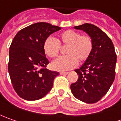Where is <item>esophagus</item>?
Returning <instances> with one entry per match:
<instances>
[{
    "label": "esophagus",
    "mask_w": 121,
    "mask_h": 121,
    "mask_svg": "<svg viewBox=\"0 0 121 121\" xmlns=\"http://www.w3.org/2000/svg\"><path fill=\"white\" fill-rule=\"evenodd\" d=\"M68 72H61L60 74L61 75H67V74H68Z\"/></svg>",
    "instance_id": "esophagus-1"
}]
</instances>
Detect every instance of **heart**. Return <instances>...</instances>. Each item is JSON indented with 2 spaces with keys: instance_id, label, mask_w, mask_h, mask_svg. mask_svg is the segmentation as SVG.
Segmentation results:
<instances>
[{
  "instance_id": "1",
  "label": "heart",
  "mask_w": 121,
  "mask_h": 121,
  "mask_svg": "<svg viewBox=\"0 0 121 121\" xmlns=\"http://www.w3.org/2000/svg\"><path fill=\"white\" fill-rule=\"evenodd\" d=\"M58 41L62 47H68L67 56L58 57L52 64L53 69L65 71L73 68L78 64H83L90 58L93 50V41L88 35H82L80 33L67 30L58 35ZM52 37L45 40L43 51L45 55L53 58L57 56L60 51V45Z\"/></svg>"
}]
</instances>
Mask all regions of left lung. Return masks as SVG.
<instances>
[{"label":"left lung","mask_w":121,"mask_h":121,"mask_svg":"<svg viewBox=\"0 0 121 121\" xmlns=\"http://www.w3.org/2000/svg\"><path fill=\"white\" fill-rule=\"evenodd\" d=\"M73 28L86 33L94 47L89 59L75 69L79 78L70 88L77 99L92 104L106 94L114 82L117 55L111 39L98 27L85 23Z\"/></svg>","instance_id":"1"}]
</instances>
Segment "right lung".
I'll return each mask as SVG.
<instances>
[{"mask_svg":"<svg viewBox=\"0 0 121 121\" xmlns=\"http://www.w3.org/2000/svg\"><path fill=\"white\" fill-rule=\"evenodd\" d=\"M61 27L48 23H34L19 31L9 48L8 70L11 83L21 98L37 100L52 90L60 73L45 68L49 61L43 51L45 40Z\"/></svg>","mask_w":121,"mask_h":121,"instance_id":"right-lung-1","label":"right lung"}]
</instances>
